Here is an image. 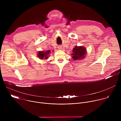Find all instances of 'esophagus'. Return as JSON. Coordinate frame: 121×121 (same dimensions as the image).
Instances as JSON below:
<instances>
[{"label": "esophagus", "mask_w": 121, "mask_h": 121, "mask_svg": "<svg viewBox=\"0 0 121 121\" xmlns=\"http://www.w3.org/2000/svg\"><path fill=\"white\" fill-rule=\"evenodd\" d=\"M58 49L61 50V49H62V46H59L58 47Z\"/></svg>", "instance_id": "esophagus-1"}]
</instances>
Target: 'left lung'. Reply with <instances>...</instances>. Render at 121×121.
<instances>
[{
	"label": "left lung",
	"mask_w": 121,
	"mask_h": 121,
	"mask_svg": "<svg viewBox=\"0 0 121 121\" xmlns=\"http://www.w3.org/2000/svg\"><path fill=\"white\" fill-rule=\"evenodd\" d=\"M72 51V58L75 60L83 59L86 54V49L83 46H76Z\"/></svg>",
	"instance_id": "left-lung-1"
}]
</instances>
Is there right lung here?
Here are the masks:
<instances>
[{"instance_id":"right-lung-1","label":"right lung","mask_w":121,"mask_h":121,"mask_svg":"<svg viewBox=\"0 0 121 121\" xmlns=\"http://www.w3.org/2000/svg\"><path fill=\"white\" fill-rule=\"evenodd\" d=\"M50 51L48 50L46 52H43V51H41V52H39V53H38V56L39 57V58H40V59H47L48 58V55L49 54V53H50Z\"/></svg>"}]
</instances>
